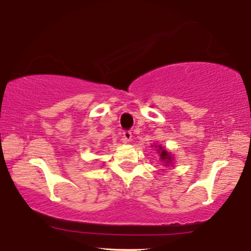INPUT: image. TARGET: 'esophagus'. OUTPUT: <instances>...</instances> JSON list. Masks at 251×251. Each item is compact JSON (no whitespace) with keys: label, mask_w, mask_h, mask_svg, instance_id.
<instances>
[{"label":"esophagus","mask_w":251,"mask_h":251,"mask_svg":"<svg viewBox=\"0 0 251 251\" xmlns=\"http://www.w3.org/2000/svg\"><path fill=\"white\" fill-rule=\"evenodd\" d=\"M131 138H132V134L130 131L123 132V141H125V142H130Z\"/></svg>","instance_id":"obj_1"}]
</instances>
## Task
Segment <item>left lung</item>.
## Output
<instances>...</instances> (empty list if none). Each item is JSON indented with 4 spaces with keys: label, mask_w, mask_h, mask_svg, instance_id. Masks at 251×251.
<instances>
[{
    "label": "left lung",
    "mask_w": 251,
    "mask_h": 251,
    "mask_svg": "<svg viewBox=\"0 0 251 251\" xmlns=\"http://www.w3.org/2000/svg\"><path fill=\"white\" fill-rule=\"evenodd\" d=\"M156 152H157L158 156H160V161L162 162L164 167H173L174 166V155L172 152L167 151V149L164 148L163 146L158 144V146H155Z\"/></svg>",
    "instance_id": "left-lung-1"
}]
</instances>
